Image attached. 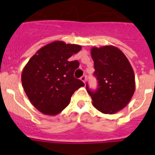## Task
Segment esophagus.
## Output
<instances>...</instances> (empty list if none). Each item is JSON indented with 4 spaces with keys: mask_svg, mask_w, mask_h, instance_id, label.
Listing matches in <instances>:
<instances>
[{
    "mask_svg": "<svg viewBox=\"0 0 155 155\" xmlns=\"http://www.w3.org/2000/svg\"><path fill=\"white\" fill-rule=\"evenodd\" d=\"M86 78H87V76H86V75H83V76H82L81 78V80L82 81L84 82V83H85Z\"/></svg>",
    "mask_w": 155,
    "mask_h": 155,
    "instance_id": "obj_1",
    "label": "esophagus"
}]
</instances>
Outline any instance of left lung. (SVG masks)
<instances>
[{
	"mask_svg": "<svg viewBox=\"0 0 155 155\" xmlns=\"http://www.w3.org/2000/svg\"><path fill=\"white\" fill-rule=\"evenodd\" d=\"M94 61V76L98 87L86 89L94 107L102 113H113L124 109L129 103L135 91L134 70L124 53L113 46L91 49Z\"/></svg>",
	"mask_w": 155,
	"mask_h": 155,
	"instance_id": "8db88e82",
	"label": "left lung"
}]
</instances>
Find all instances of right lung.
I'll return each instance as SVG.
<instances>
[{"mask_svg": "<svg viewBox=\"0 0 155 155\" xmlns=\"http://www.w3.org/2000/svg\"><path fill=\"white\" fill-rule=\"evenodd\" d=\"M81 46L56 41L36 52L21 74L23 88L31 104L41 113L56 115L68 105L72 94L83 81L75 78L78 61H68Z\"/></svg>", "mask_w": 155, "mask_h": 155, "instance_id": "right-lung-1", "label": "right lung"}]
</instances>
